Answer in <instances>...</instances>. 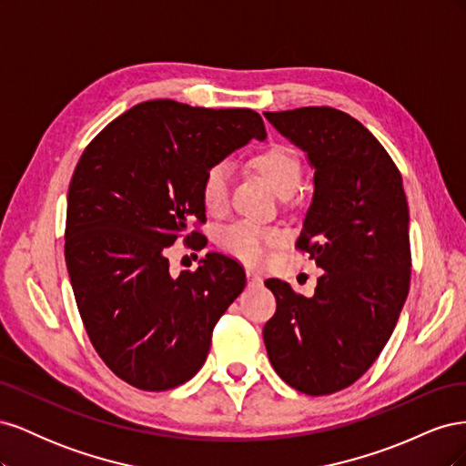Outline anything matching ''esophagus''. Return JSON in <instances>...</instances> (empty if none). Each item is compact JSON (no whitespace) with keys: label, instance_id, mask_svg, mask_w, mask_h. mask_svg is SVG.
Returning a JSON list of instances; mask_svg holds the SVG:
<instances>
[{"label":"esophagus","instance_id":"esophagus-1","mask_svg":"<svg viewBox=\"0 0 466 466\" xmlns=\"http://www.w3.org/2000/svg\"><path fill=\"white\" fill-rule=\"evenodd\" d=\"M247 278H248V281H250L252 286H260V284H262V278H260V274H258V272H255V270H250V268L247 270Z\"/></svg>","mask_w":466,"mask_h":466}]
</instances>
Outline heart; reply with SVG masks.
I'll return each instance as SVG.
<instances>
[{
    "label": "heart",
    "instance_id": "b5f03b06",
    "mask_svg": "<svg viewBox=\"0 0 466 466\" xmlns=\"http://www.w3.org/2000/svg\"><path fill=\"white\" fill-rule=\"evenodd\" d=\"M257 171L270 182L278 194L291 192L301 178V163L293 149L281 144L268 146L252 157ZM229 167L214 163L206 168L200 182V196L204 208L211 214H219L229 202ZM286 241L284 231L252 221H237L221 233V245L231 255L248 264H260L270 257L272 248Z\"/></svg>",
    "mask_w": 466,
    "mask_h": 466
}]
</instances>
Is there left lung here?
Masks as SVG:
<instances>
[{
	"label": "left lung",
	"instance_id": "left-lung-1",
	"mask_svg": "<svg viewBox=\"0 0 466 466\" xmlns=\"http://www.w3.org/2000/svg\"><path fill=\"white\" fill-rule=\"evenodd\" d=\"M264 116L315 168L295 247L322 276L311 298L288 281L266 279L276 313L262 336L276 373L320 397L356 383L397 327L410 288L408 202L390 155L346 112L303 106Z\"/></svg>",
	"mask_w": 466,
	"mask_h": 466
}]
</instances>
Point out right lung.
<instances>
[{"label":"right lung","instance_id":"obj_1","mask_svg":"<svg viewBox=\"0 0 466 466\" xmlns=\"http://www.w3.org/2000/svg\"><path fill=\"white\" fill-rule=\"evenodd\" d=\"M250 137H266L250 108H202L171 98L126 110L83 151L67 190L66 264L96 354L126 383L168 390L204 365L211 332L245 288L243 266L208 252L196 272H168L178 237H206V168Z\"/></svg>","mask_w":466,"mask_h":466}]
</instances>
